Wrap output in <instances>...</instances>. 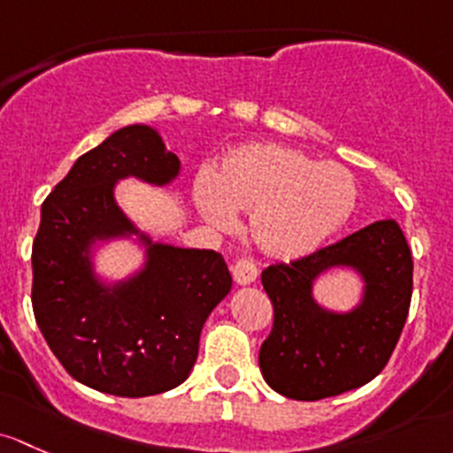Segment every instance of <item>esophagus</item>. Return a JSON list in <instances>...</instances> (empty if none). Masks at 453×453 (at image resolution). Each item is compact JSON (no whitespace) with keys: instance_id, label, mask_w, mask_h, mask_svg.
I'll return each mask as SVG.
<instances>
[{"instance_id":"34e87169","label":"esophagus","mask_w":453,"mask_h":453,"mask_svg":"<svg viewBox=\"0 0 453 453\" xmlns=\"http://www.w3.org/2000/svg\"><path fill=\"white\" fill-rule=\"evenodd\" d=\"M231 273H233V279H235V283H240V286H249V283H253L255 279H257V264L249 257H240L231 265Z\"/></svg>"}]
</instances>
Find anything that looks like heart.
<instances>
[{
	"mask_svg": "<svg viewBox=\"0 0 453 453\" xmlns=\"http://www.w3.org/2000/svg\"><path fill=\"white\" fill-rule=\"evenodd\" d=\"M194 200L222 228L233 225V211H250V237L261 253L296 259L347 225L357 185L338 163H319L281 143H249L233 150L213 179H198Z\"/></svg>",
	"mask_w": 453,
	"mask_h": 453,
	"instance_id": "obj_1",
	"label": "heart"
}]
</instances>
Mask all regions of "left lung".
Wrapping results in <instances>:
<instances>
[{
  "label": "left lung",
  "mask_w": 453,
  "mask_h": 453,
  "mask_svg": "<svg viewBox=\"0 0 453 453\" xmlns=\"http://www.w3.org/2000/svg\"><path fill=\"white\" fill-rule=\"evenodd\" d=\"M331 265L356 267L365 301L349 315L323 311L311 283ZM273 301V331L259 351L270 388L296 401H319L360 388L388 365L408 319L412 255L395 220L372 222L344 240L261 273Z\"/></svg>",
  "instance_id": "1"
}]
</instances>
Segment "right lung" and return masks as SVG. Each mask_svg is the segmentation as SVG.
I'll use <instances>...</instances> for the list:
<instances>
[{
	"label": "right lung",
	"mask_w": 453,
	"mask_h": 453,
	"mask_svg": "<svg viewBox=\"0 0 453 453\" xmlns=\"http://www.w3.org/2000/svg\"><path fill=\"white\" fill-rule=\"evenodd\" d=\"M179 158L148 126H126L73 163L41 207L32 244V310L45 342L81 384L118 397H148L188 380L200 329L231 290L216 250L150 246L148 265L124 286H100L88 244L133 233L113 183L163 185Z\"/></svg>",
	"instance_id": "right-lung-1"
}]
</instances>
